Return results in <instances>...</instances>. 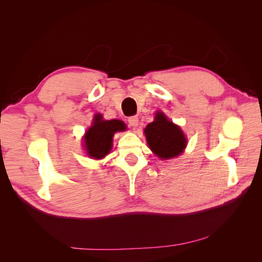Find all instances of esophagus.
Wrapping results in <instances>:
<instances>
[{
    "instance_id": "esophagus-1",
    "label": "esophagus",
    "mask_w": 262,
    "mask_h": 262,
    "mask_svg": "<svg viewBox=\"0 0 262 262\" xmlns=\"http://www.w3.org/2000/svg\"><path fill=\"white\" fill-rule=\"evenodd\" d=\"M128 121L131 126H137L139 124V118L137 116H132L128 119Z\"/></svg>"
}]
</instances>
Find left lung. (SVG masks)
Returning a JSON list of instances; mask_svg holds the SVG:
<instances>
[{
  "label": "left lung",
  "mask_w": 262,
  "mask_h": 262,
  "mask_svg": "<svg viewBox=\"0 0 262 262\" xmlns=\"http://www.w3.org/2000/svg\"><path fill=\"white\" fill-rule=\"evenodd\" d=\"M150 150L161 160L179 156L187 146V139L180 126L168 120L162 112H157L153 122L144 129Z\"/></svg>",
  "instance_id": "1"
}]
</instances>
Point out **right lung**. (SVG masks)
<instances>
[{"mask_svg":"<svg viewBox=\"0 0 262 262\" xmlns=\"http://www.w3.org/2000/svg\"><path fill=\"white\" fill-rule=\"evenodd\" d=\"M125 129L126 126L121 120H104L100 114L95 115L93 124L85 132L83 139L87 155L95 160L104 158L112 149L114 134Z\"/></svg>","mask_w":262,"mask_h":262,"instance_id":"obj_1","label":"right lung"}]
</instances>
